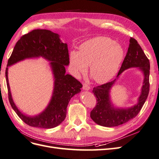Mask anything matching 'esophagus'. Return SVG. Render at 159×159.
Masks as SVG:
<instances>
[{"mask_svg":"<svg viewBox=\"0 0 159 159\" xmlns=\"http://www.w3.org/2000/svg\"><path fill=\"white\" fill-rule=\"evenodd\" d=\"M83 90H90V87H89V85L88 84H87V83H83Z\"/></svg>","mask_w":159,"mask_h":159,"instance_id":"1","label":"esophagus"}]
</instances>
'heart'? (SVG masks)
Here are the masks:
<instances>
[{
    "label": "heart",
    "instance_id": "b5f03b06",
    "mask_svg": "<svg viewBox=\"0 0 159 159\" xmlns=\"http://www.w3.org/2000/svg\"><path fill=\"white\" fill-rule=\"evenodd\" d=\"M124 50L122 46L111 39L96 37L84 42L79 51L70 52L71 69L76 75L87 70L96 82L105 83L110 80L117 72L123 59Z\"/></svg>",
    "mask_w": 159,
    "mask_h": 159
}]
</instances>
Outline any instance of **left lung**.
Listing matches in <instances>:
<instances>
[{"mask_svg":"<svg viewBox=\"0 0 159 159\" xmlns=\"http://www.w3.org/2000/svg\"><path fill=\"white\" fill-rule=\"evenodd\" d=\"M132 67H139L144 76L138 103L128 108H115L111 105L109 93L116 79L111 82L94 87L93 93L96 97L97 104L90 112V117L97 124L107 127L119 126L134 119L141 110L150 89V62L137 40L131 37L127 53L117 75V78L124 70Z\"/></svg>","mask_w":159,"mask_h":159,"instance_id":"obj_1","label":"left lung"}]
</instances>
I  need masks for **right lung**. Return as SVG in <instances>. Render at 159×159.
<instances>
[{
	"instance_id": "right-lung-1",
	"label": "right lung",
	"mask_w": 159,
	"mask_h": 159,
	"mask_svg": "<svg viewBox=\"0 0 159 159\" xmlns=\"http://www.w3.org/2000/svg\"><path fill=\"white\" fill-rule=\"evenodd\" d=\"M42 56L51 61L55 77L53 94L48 107L35 117L23 115L12 101L7 80V66L25 58ZM69 64L67 44L61 41L59 35L45 29H35L20 37L8 61L5 76L8 100L13 110L26 125L34 127L52 129L59 125L66 115L70 98L80 92L83 85L71 75H66L65 66Z\"/></svg>"
}]
</instances>
